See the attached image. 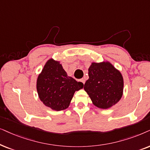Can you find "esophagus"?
Here are the masks:
<instances>
[{
  "label": "esophagus",
  "mask_w": 150,
  "mask_h": 150,
  "mask_svg": "<svg viewBox=\"0 0 150 150\" xmlns=\"http://www.w3.org/2000/svg\"><path fill=\"white\" fill-rule=\"evenodd\" d=\"M80 81H81V82H82V83H83V84H84V83H85V79H83V78L81 79H80Z\"/></svg>",
  "instance_id": "esophagus-1"
}]
</instances>
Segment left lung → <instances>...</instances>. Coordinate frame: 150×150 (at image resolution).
Returning a JSON list of instances; mask_svg holds the SVG:
<instances>
[{"instance_id":"1","label":"left lung","mask_w":150,"mask_h":150,"mask_svg":"<svg viewBox=\"0 0 150 150\" xmlns=\"http://www.w3.org/2000/svg\"><path fill=\"white\" fill-rule=\"evenodd\" d=\"M88 76L83 88L95 106L108 109L119 102L123 95V78L111 63L93 62Z\"/></svg>"}]
</instances>
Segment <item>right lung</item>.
Returning a JSON list of instances; mask_svg holds the SVG:
<instances>
[{"mask_svg":"<svg viewBox=\"0 0 150 150\" xmlns=\"http://www.w3.org/2000/svg\"><path fill=\"white\" fill-rule=\"evenodd\" d=\"M83 84L67 75L59 62L50 59L37 79L38 97L46 106L60 111L69 106L75 91Z\"/></svg>","mask_w":150,"mask_h":150,"instance_id":"add662e5","label":"right lung"}]
</instances>
